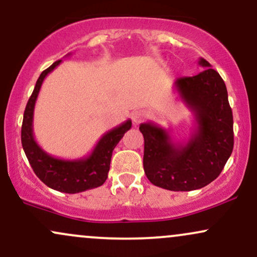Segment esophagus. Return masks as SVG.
<instances>
[{"mask_svg":"<svg viewBox=\"0 0 257 257\" xmlns=\"http://www.w3.org/2000/svg\"><path fill=\"white\" fill-rule=\"evenodd\" d=\"M145 118H146V112H145L144 110L134 111V112L132 113V119L134 123H140L141 120H144Z\"/></svg>","mask_w":257,"mask_h":257,"instance_id":"obj_1","label":"esophagus"}]
</instances>
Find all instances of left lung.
<instances>
[{"instance_id": "obj_1", "label": "left lung", "mask_w": 257, "mask_h": 257, "mask_svg": "<svg viewBox=\"0 0 257 257\" xmlns=\"http://www.w3.org/2000/svg\"><path fill=\"white\" fill-rule=\"evenodd\" d=\"M202 72L178 78V98L194 115V129L184 142H175L170 131L153 122L140 124L144 135V170L150 182L172 191L206 187L220 175L233 150V117L227 89L205 58Z\"/></svg>"}]
</instances>
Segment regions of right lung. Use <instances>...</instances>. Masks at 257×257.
Returning <instances> with one entry per match:
<instances>
[{
    "label": "right lung",
    "instance_id": "obj_1",
    "mask_svg": "<svg viewBox=\"0 0 257 257\" xmlns=\"http://www.w3.org/2000/svg\"><path fill=\"white\" fill-rule=\"evenodd\" d=\"M69 55L68 54L67 56ZM61 62L60 60L52 63L37 80L35 89L27 101L24 112L21 144L31 168L43 183L54 190L76 194L104 184L109 174L113 148L123 138L124 133L132 128V120L126 119L125 122L105 133L87 157L80 159H60L46 153L37 144L33 135V113L43 81Z\"/></svg>",
    "mask_w": 257,
    "mask_h": 257
}]
</instances>
